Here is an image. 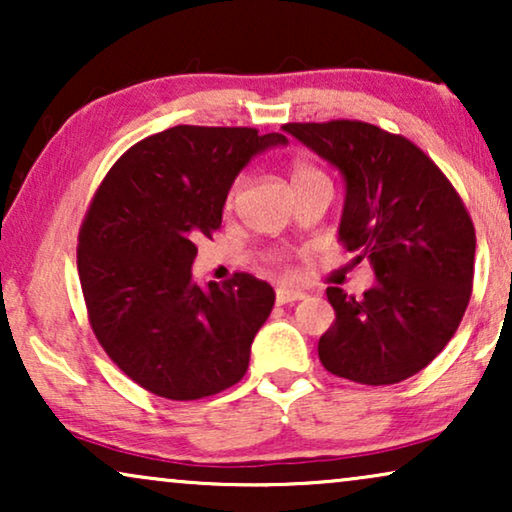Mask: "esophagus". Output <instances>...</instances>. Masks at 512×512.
Listing matches in <instances>:
<instances>
[{
	"mask_svg": "<svg viewBox=\"0 0 512 512\" xmlns=\"http://www.w3.org/2000/svg\"><path fill=\"white\" fill-rule=\"evenodd\" d=\"M275 296H277L279 305H286V303H296V300H303L305 293L298 291V289H286V286H279Z\"/></svg>",
	"mask_w": 512,
	"mask_h": 512,
	"instance_id": "34e87169",
	"label": "esophagus"
}]
</instances>
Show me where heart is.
Returning <instances> with one entry per match:
<instances>
[{"label": "heart", "mask_w": 512, "mask_h": 512, "mask_svg": "<svg viewBox=\"0 0 512 512\" xmlns=\"http://www.w3.org/2000/svg\"><path fill=\"white\" fill-rule=\"evenodd\" d=\"M319 177H324V174H321L317 167H312V165H307V163H296V165H293V170H291L293 186L303 184V181H310V179H319ZM240 193H242V179H237L235 184L230 186V191H228V207L235 205V200L240 198Z\"/></svg>", "instance_id": "heart-1"}]
</instances>
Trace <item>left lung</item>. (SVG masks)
I'll list each match as a JSON object with an SVG mask.
<instances>
[{
    "mask_svg": "<svg viewBox=\"0 0 512 512\" xmlns=\"http://www.w3.org/2000/svg\"><path fill=\"white\" fill-rule=\"evenodd\" d=\"M282 130L342 174L338 235L375 272L361 298L326 289L335 321L319 340L321 363L373 387L408 380L443 352L471 300L475 228L464 202L422 149L377 125Z\"/></svg>",
    "mask_w": 512,
    "mask_h": 512,
    "instance_id": "obj_1",
    "label": "left lung"
}]
</instances>
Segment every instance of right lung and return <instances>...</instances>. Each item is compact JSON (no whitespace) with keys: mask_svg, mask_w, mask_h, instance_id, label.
<instances>
[{"mask_svg":"<svg viewBox=\"0 0 512 512\" xmlns=\"http://www.w3.org/2000/svg\"><path fill=\"white\" fill-rule=\"evenodd\" d=\"M286 144L279 132L177 125L125 151L97 188L76 261L90 326L151 394L198 401L247 373L275 291L247 272L198 286L195 242L221 226L249 160Z\"/></svg>","mask_w":512,"mask_h":512,"instance_id":"1","label":"right lung"}]
</instances>
